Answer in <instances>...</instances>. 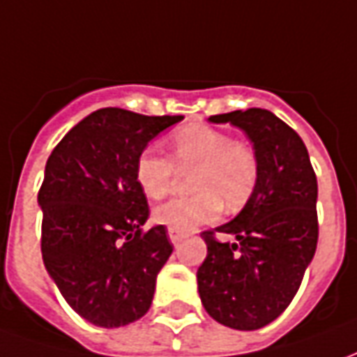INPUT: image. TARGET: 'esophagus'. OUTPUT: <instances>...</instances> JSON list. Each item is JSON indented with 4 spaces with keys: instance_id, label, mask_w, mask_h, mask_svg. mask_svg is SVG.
Masks as SVG:
<instances>
[{
    "instance_id": "34e87169",
    "label": "esophagus",
    "mask_w": 357,
    "mask_h": 357,
    "mask_svg": "<svg viewBox=\"0 0 357 357\" xmlns=\"http://www.w3.org/2000/svg\"><path fill=\"white\" fill-rule=\"evenodd\" d=\"M168 237H170V241L174 243V245H178L179 241H181V237H183V233H179L178 229H172V227H168Z\"/></svg>"
}]
</instances>
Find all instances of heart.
Wrapping results in <instances>:
<instances>
[{"mask_svg": "<svg viewBox=\"0 0 357 357\" xmlns=\"http://www.w3.org/2000/svg\"><path fill=\"white\" fill-rule=\"evenodd\" d=\"M170 156L145 147L135 158V181L151 199L168 193L178 170L191 172V197L170 199L156 206L153 216L158 224L191 231L214 222L222 212L243 208L255 195L260 179V160L247 141L233 139L231 133L204 124H189L172 135Z\"/></svg>", "mask_w": 357, "mask_h": 357, "instance_id": "obj_1", "label": "heart"}]
</instances>
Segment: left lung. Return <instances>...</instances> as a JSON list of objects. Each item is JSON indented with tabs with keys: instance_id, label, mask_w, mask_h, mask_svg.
<instances>
[{
	"instance_id": "obj_1",
	"label": "left lung",
	"mask_w": 357,
	"mask_h": 357,
	"mask_svg": "<svg viewBox=\"0 0 357 357\" xmlns=\"http://www.w3.org/2000/svg\"><path fill=\"white\" fill-rule=\"evenodd\" d=\"M210 120L245 130L258 153L260 179L235 220L201 233L208 252L197 269L199 294L218 323L256 331L287 310L314 258L317 179L304 141L273 112L233 110Z\"/></svg>"
}]
</instances>
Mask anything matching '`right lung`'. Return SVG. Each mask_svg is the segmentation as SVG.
<instances>
[{
  "label": "right lung",
  "mask_w": 357,
  "mask_h": 357,
  "mask_svg": "<svg viewBox=\"0 0 357 357\" xmlns=\"http://www.w3.org/2000/svg\"><path fill=\"white\" fill-rule=\"evenodd\" d=\"M183 116H145L107 107L74 126L47 158L38 193L42 256L63 298L97 327L147 314L174 245L164 225L143 229L147 197L135 158Z\"/></svg>",
  "instance_id": "obj_1"
}]
</instances>
